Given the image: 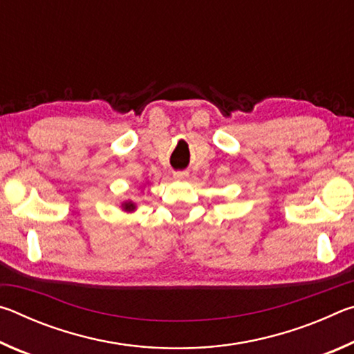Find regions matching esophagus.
Instances as JSON below:
<instances>
[{"label":"esophagus","instance_id":"34e87169","mask_svg":"<svg viewBox=\"0 0 354 354\" xmlns=\"http://www.w3.org/2000/svg\"><path fill=\"white\" fill-rule=\"evenodd\" d=\"M187 176H189L187 171H175V173H173V178H175V179H185Z\"/></svg>","mask_w":354,"mask_h":354}]
</instances>
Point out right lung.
Returning a JSON list of instances; mask_svg holds the SVG:
<instances>
[{"mask_svg": "<svg viewBox=\"0 0 354 354\" xmlns=\"http://www.w3.org/2000/svg\"><path fill=\"white\" fill-rule=\"evenodd\" d=\"M122 209L124 212H134L137 209V205L133 200H127V201L122 203Z\"/></svg>", "mask_w": 354, "mask_h": 354, "instance_id": "obj_1", "label": "right lung"}]
</instances>
